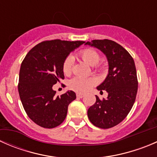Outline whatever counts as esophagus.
Segmentation results:
<instances>
[{
  "label": "esophagus",
  "instance_id": "esophagus-1",
  "mask_svg": "<svg viewBox=\"0 0 157 157\" xmlns=\"http://www.w3.org/2000/svg\"><path fill=\"white\" fill-rule=\"evenodd\" d=\"M84 96V95L81 94V93H77V97L80 98V99H82V98Z\"/></svg>",
  "mask_w": 157,
  "mask_h": 157
}]
</instances>
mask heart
Masks as SVG:
<instances>
[{
  "label": "heart",
  "instance_id": "1",
  "mask_svg": "<svg viewBox=\"0 0 157 157\" xmlns=\"http://www.w3.org/2000/svg\"><path fill=\"white\" fill-rule=\"evenodd\" d=\"M79 57L85 63L92 66L96 71H100L102 67L98 65L101 59L99 52L93 48H85L80 51L78 54ZM74 66V59L71 56H67L64 59L62 64V71L65 75L71 74ZM96 84V80L93 78H83L76 77L69 81V87L77 93H85L88 91L92 86Z\"/></svg>",
  "mask_w": 157,
  "mask_h": 157
}]
</instances>
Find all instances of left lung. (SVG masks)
Returning a JSON list of instances; mask_svg holds the SVG:
<instances>
[{
    "label": "left lung",
    "instance_id": "8db88e82",
    "mask_svg": "<svg viewBox=\"0 0 157 157\" xmlns=\"http://www.w3.org/2000/svg\"><path fill=\"white\" fill-rule=\"evenodd\" d=\"M85 45L102 51L109 62V74L97 86L105 90L107 99L96 101L87 111L88 118L93 125L107 129L119 124L127 117L135 102L137 93V71L131 55L121 45L109 39H96Z\"/></svg>",
    "mask_w": 157,
    "mask_h": 157
}]
</instances>
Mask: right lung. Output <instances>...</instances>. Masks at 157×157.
Here are the masks:
<instances>
[{"label": "right lung", "mask_w": 157, "mask_h": 157, "mask_svg": "<svg viewBox=\"0 0 157 157\" xmlns=\"http://www.w3.org/2000/svg\"><path fill=\"white\" fill-rule=\"evenodd\" d=\"M83 41H44L33 47L21 64L18 91L23 106L29 118L45 128L60 125L65 119L69 104L76 99L68 90L55 96L52 86L64 79L62 64L74 49Z\"/></svg>", "instance_id": "1"}]
</instances>
